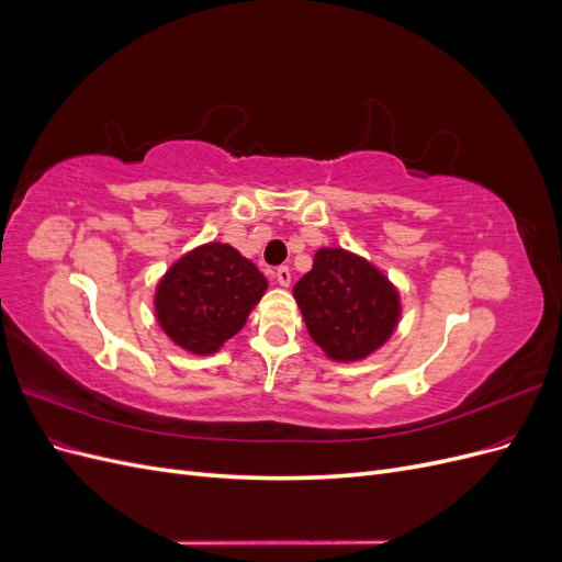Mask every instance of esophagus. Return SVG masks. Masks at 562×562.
Here are the masks:
<instances>
[{
	"mask_svg": "<svg viewBox=\"0 0 562 562\" xmlns=\"http://www.w3.org/2000/svg\"><path fill=\"white\" fill-rule=\"evenodd\" d=\"M274 277H277L279 285H283V288L291 285V269H288V267H279V269L274 271Z\"/></svg>",
	"mask_w": 562,
	"mask_h": 562,
	"instance_id": "1",
	"label": "esophagus"
}]
</instances>
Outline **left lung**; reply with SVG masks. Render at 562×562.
<instances>
[{"mask_svg":"<svg viewBox=\"0 0 562 562\" xmlns=\"http://www.w3.org/2000/svg\"><path fill=\"white\" fill-rule=\"evenodd\" d=\"M293 295L314 342L339 363L375 353L401 318L398 288L375 265L345 248H318Z\"/></svg>","mask_w":562,"mask_h":562,"instance_id":"8db88e82","label":"left lung"}]
</instances>
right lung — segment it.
I'll use <instances>...</instances> for the list:
<instances>
[{"label":"right lung","mask_w":562,"mask_h":562,"mask_svg":"<svg viewBox=\"0 0 562 562\" xmlns=\"http://www.w3.org/2000/svg\"><path fill=\"white\" fill-rule=\"evenodd\" d=\"M265 291L258 267L234 246L211 241L168 267L157 283L155 312L180 349L209 356L246 326Z\"/></svg>","instance_id":"add662e5"}]
</instances>
